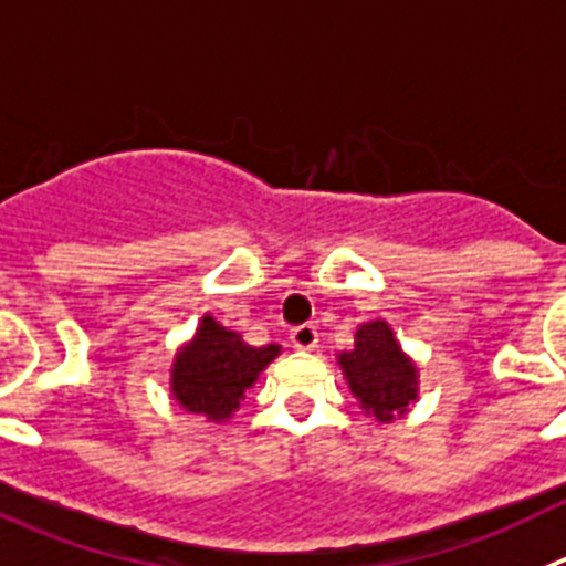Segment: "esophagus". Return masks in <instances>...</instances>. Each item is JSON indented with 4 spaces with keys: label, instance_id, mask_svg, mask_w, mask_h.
I'll use <instances>...</instances> for the list:
<instances>
[{
    "label": "esophagus",
    "instance_id": "esophagus-1",
    "mask_svg": "<svg viewBox=\"0 0 566 566\" xmlns=\"http://www.w3.org/2000/svg\"><path fill=\"white\" fill-rule=\"evenodd\" d=\"M290 340H293L295 349H304V353H310V349H315V346H318V329H315L313 324H302V327L290 329Z\"/></svg>",
    "mask_w": 566,
    "mask_h": 566
}]
</instances>
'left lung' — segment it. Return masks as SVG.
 I'll return each mask as SVG.
<instances>
[{
  "label": "left lung",
  "instance_id": "1",
  "mask_svg": "<svg viewBox=\"0 0 566 566\" xmlns=\"http://www.w3.org/2000/svg\"><path fill=\"white\" fill-rule=\"evenodd\" d=\"M338 366L360 409L378 422L403 417L420 397L417 364L384 318L366 321L355 329L353 349L338 353Z\"/></svg>",
  "mask_w": 566,
  "mask_h": 566
}]
</instances>
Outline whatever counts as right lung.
I'll list each match as a JSON object with an SVG mask.
<instances>
[{
  "mask_svg": "<svg viewBox=\"0 0 566 566\" xmlns=\"http://www.w3.org/2000/svg\"><path fill=\"white\" fill-rule=\"evenodd\" d=\"M282 346H251L242 335L222 327L206 313L195 338L177 349L171 364V397L191 415L211 422L231 420L245 391L259 380L268 364L279 358Z\"/></svg>",
  "mask_w": 566,
  "mask_h": 566,
  "instance_id": "1",
  "label": "right lung"
}]
</instances>
